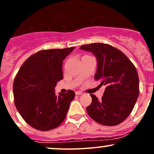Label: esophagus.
Instances as JSON below:
<instances>
[{
    "label": "esophagus",
    "mask_w": 154,
    "mask_h": 154,
    "mask_svg": "<svg viewBox=\"0 0 154 154\" xmlns=\"http://www.w3.org/2000/svg\"><path fill=\"white\" fill-rule=\"evenodd\" d=\"M75 94L77 95H82L83 93H82V92H79V91H77L75 93Z\"/></svg>",
    "instance_id": "esophagus-1"
}]
</instances>
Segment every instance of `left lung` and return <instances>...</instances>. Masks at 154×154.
I'll list each match as a JSON object with an SVG mask.
<instances>
[{
	"label": "left lung",
	"mask_w": 154,
	"mask_h": 154,
	"mask_svg": "<svg viewBox=\"0 0 154 154\" xmlns=\"http://www.w3.org/2000/svg\"><path fill=\"white\" fill-rule=\"evenodd\" d=\"M82 50L95 55L98 61L94 78L106 86L101 100L91 94L86 109L96 122L115 126L125 121L133 109L139 95V78L135 66L125 54L109 44L83 45Z\"/></svg>",
	"instance_id": "left-lung-1"
}]
</instances>
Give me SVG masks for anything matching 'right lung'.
I'll return each mask as SVG.
<instances>
[{
	"label": "right lung",
	"instance_id": "1",
	"mask_svg": "<svg viewBox=\"0 0 154 154\" xmlns=\"http://www.w3.org/2000/svg\"><path fill=\"white\" fill-rule=\"evenodd\" d=\"M75 47L43 50L24 61L16 75L13 93L16 108L32 128L48 131L59 127L66 117L75 93L55 95L56 83L63 79V61Z\"/></svg>",
	"mask_w": 154,
	"mask_h": 154
}]
</instances>
